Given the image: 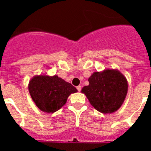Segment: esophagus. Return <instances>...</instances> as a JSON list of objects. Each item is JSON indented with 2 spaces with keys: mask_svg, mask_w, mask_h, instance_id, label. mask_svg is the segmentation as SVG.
I'll use <instances>...</instances> for the list:
<instances>
[{
  "mask_svg": "<svg viewBox=\"0 0 151 151\" xmlns=\"http://www.w3.org/2000/svg\"><path fill=\"white\" fill-rule=\"evenodd\" d=\"M77 90H78V91H81V90H82V86H81V85L77 86Z\"/></svg>",
  "mask_w": 151,
  "mask_h": 151,
  "instance_id": "1",
  "label": "esophagus"
}]
</instances>
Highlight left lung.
Listing matches in <instances>:
<instances>
[{"mask_svg":"<svg viewBox=\"0 0 151 151\" xmlns=\"http://www.w3.org/2000/svg\"><path fill=\"white\" fill-rule=\"evenodd\" d=\"M89 85L81 92L91 105L102 113H113L121 107L128 92V81L116 69L94 72L88 78Z\"/></svg>","mask_w":151,"mask_h":151,"instance_id":"8db88e82","label":"left lung"}]
</instances>
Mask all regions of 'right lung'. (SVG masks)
Wrapping results in <instances>:
<instances>
[{"label": "right lung", "mask_w": 151, "mask_h": 151, "mask_svg": "<svg viewBox=\"0 0 151 151\" xmlns=\"http://www.w3.org/2000/svg\"><path fill=\"white\" fill-rule=\"evenodd\" d=\"M29 91L40 110L53 113L66 104L70 94L78 91L57 75H37L29 81Z\"/></svg>", "instance_id": "right-lung-1"}]
</instances>
